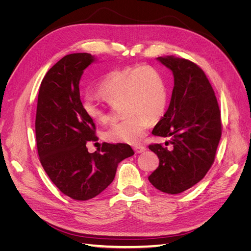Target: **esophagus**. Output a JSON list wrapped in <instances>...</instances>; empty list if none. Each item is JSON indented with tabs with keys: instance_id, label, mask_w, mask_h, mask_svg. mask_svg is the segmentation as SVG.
I'll return each instance as SVG.
<instances>
[{
	"instance_id": "1",
	"label": "esophagus",
	"mask_w": 251,
	"mask_h": 251,
	"mask_svg": "<svg viewBox=\"0 0 251 251\" xmlns=\"http://www.w3.org/2000/svg\"><path fill=\"white\" fill-rule=\"evenodd\" d=\"M133 149H134L136 154H140V153H142V151L147 150V148L143 147V146H135Z\"/></svg>"
}]
</instances>
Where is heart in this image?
<instances>
[{"mask_svg":"<svg viewBox=\"0 0 251 251\" xmlns=\"http://www.w3.org/2000/svg\"><path fill=\"white\" fill-rule=\"evenodd\" d=\"M98 93L112 105L123 103L121 114L126 117L103 133L104 139L112 142H139L146 135L150 119L160 117L168 102L165 82L151 66L127 67L110 72L98 86ZM83 109L98 123L109 118L108 113L91 96L83 100Z\"/></svg>","mask_w":251,"mask_h":251,"instance_id":"obj_1","label":"heart"}]
</instances>
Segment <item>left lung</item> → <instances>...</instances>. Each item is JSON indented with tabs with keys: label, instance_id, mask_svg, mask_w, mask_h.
Instances as JSON below:
<instances>
[{
	"label": "left lung",
	"instance_id": "obj_1",
	"mask_svg": "<svg viewBox=\"0 0 251 251\" xmlns=\"http://www.w3.org/2000/svg\"><path fill=\"white\" fill-rule=\"evenodd\" d=\"M173 72L174 89L168 111L151 134L169 137L172 150L151 144L159 166L149 180L157 189L176 195L201 181L215 161L222 134L221 113L206 75L184 58L157 57Z\"/></svg>",
	"mask_w": 251,
	"mask_h": 251
}]
</instances>
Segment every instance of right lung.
<instances>
[{"instance_id": "right-lung-1", "label": "right lung", "mask_w": 251, "mask_h": 251, "mask_svg": "<svg viewBox=\"0 0 251 251\" xmlns=\"http://www.w3.org/2000/svg\"><path fill=\"white\" fill-rule=\"evenodd\" d=\"M90 53H72L53 66L42 80L35 117L37 153L45 172L60 192L78 201L92 199L115 178L118 163L134 155L128 144L103 142L89 153L86 144L97 140L95 124L83 109L79 80L94 63Z\"/></svg>"}]
</instances>
